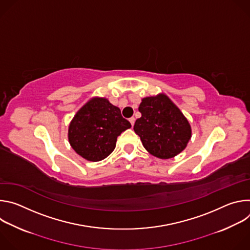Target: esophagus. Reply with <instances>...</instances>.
<instances>
[{"label":"esophagus","instance_id":"34e87169","mask_svg":"<svg viewBox=\"0 0 250 250\" xmlns=\"http://www.w3.org/2000/svg\"><path fill=\"white\" fill-rule=\"evenodd\" d=\"M134 122H135V119H134V118H130V119H129V123H130L131 126H133V125H134Z\"/></svg>","mask_w":250,"mask_h":250}]
</instances>
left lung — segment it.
<instances>
[{
	"instance_id": "obj_1",
	"label": "left lung",
	"mask_w": 250,
	"mask_h": 250,
	"mask_svg": "<svg viewBox=\"0 0 250 250\" xmlns=\"http://www.w3.org/2000/svg\"><path fill=\"white\" fill-rule=\"evenodd\" d=\"M138 111L141 117L133 129L151 155L169 159L186 148L192 136L191 125L166 94L144 98Z\"/></svg>"
}]
</instances>
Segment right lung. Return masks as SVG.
Here are the masks:
<instances>
[{
  "mask_svg": "<svg viewBox=\"0 0 250 250\" xmlns=\"http://www.w3.org/2000/svg\"><path fill=\"white\" fill-rule=\"evenodd\" d=\"M131 125L104 97H93L76 113L68 127L69 144L88 161H101L115 149L118 136Z\"/></svg>",
  "mask_w": 250,
  "mask_h": 250,
  "instance_id": "add662e5",
  "label": "right lung"
}]
</instances>
